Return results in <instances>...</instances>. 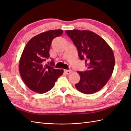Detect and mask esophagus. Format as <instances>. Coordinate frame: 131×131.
Instances as JSON below:
<instances>
[{"mask_svg": "<svg viewBox=\"0 0 131 131\" xmlns=\"http://www.w3.org/2000/svg\"><path fill=\"white\" fill-rule=\"evenodd\" d=\"M64 72L65 73L67 74H69L72 72V71L71 70H68V69H64Z\"/></svg>", "mask_w": 131, "mask_h": 131, "instance_id": "34e87169", "label": "esophagus"}]
</instances>
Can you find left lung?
I'll list each match as a JSON object with an SVG mask.
<instances>
[{
    "label": "left lung",
    "mask_w": 131,
    "mask_h": 131,
    "mask_svg": "<svg viewBox=\"0 0 131 131\" xmlns=\"http://www.w3.org/2000/svg\"><path fill=\"white\" fill-rule=\"evenodd\" d=\"M78 50L81 60H85L88 70L78 71L80 81L75 84L80 92L90 94L105 86L111 77L115 66L114 54L110 46L98 34L90 30L66 31Z\"/></svg>",
    "instance_id": "8db88e82"
}]
</instances>
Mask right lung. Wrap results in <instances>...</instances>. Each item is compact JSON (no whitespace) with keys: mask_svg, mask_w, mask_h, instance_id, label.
<instances>
[{"mask_svg":"<svg viewBox=\"0 0 131 131\" xmlns=\"http://www.w3.org/2000/svg\"><path fill=\"white\" fill-rule=\"evenodd\" d=\"M63 30H50L34 36L24 47L19 61V72L25 84L33 92L42 94L54 87L63 69H54L45 65L50 57L49 51L52 39L61 36ZM51 65L54 66L52 60Z\"/></svg>","mask_w":131,"mask_h":131,"instance_id":"obj_1","label":"right lung"}]
</instances>
